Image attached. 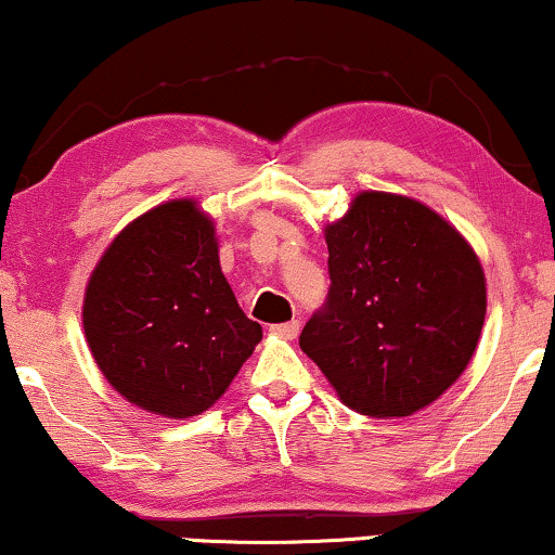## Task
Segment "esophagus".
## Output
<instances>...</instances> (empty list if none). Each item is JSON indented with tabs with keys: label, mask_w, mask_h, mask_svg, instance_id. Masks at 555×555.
<instances>
[{
	"label": "esophagus",
	"mask_w": 555,
	"mask_h": 555,
	"mask_svg": "<svg viewBox=\"0 0 555 555\" xmlns=\"http://www.w3.org/2000/svg\"><path fill=\"white\" fill-rule=\"evenodd\" d=\"M270 331L275 333V336H280V338H285V340H293L295 336H298V331H300V323H298V321H291V323H278V325H272Z\"/></svg>",
	"instance_id": "obj_1"
}]
</instances>
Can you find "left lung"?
<instances>
[{
  "mask_svg": "<svg viewBox=\"0 0 555 555\" xmlns=\"http://www.w3.org/2000/svg\"><path fill=\"white\" fill-rule=\"evenodd\" d=\"M331 291L300 333L338 399L391 420L437 401L480 340L488 287L469 242L412 196L361 192L325 224Z\"/></svg>",
  "mask_w": 555,
  "mask_h": 555,
  "instance_id": "8db88e82",
  "label": "left lung"
}]
</instances>
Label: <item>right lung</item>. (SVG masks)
<instances>
[{
    "instance_id": "1",
    "label": "right lung",
    "mask_w": 555,
    "mask_h": 555,
    "mask_svg": "<svg viewBox=\"0 0 555 555\" xmlns=\"http://www.w3.org/2000/svg\"><path fill=\"white\" fill-rule=\"evenodd\" d=\"M82 331L105 382L169 420L207 412L262 340L196 199L158 204L113 237L86 285Z\"/></svg>"
}]
</instances>
